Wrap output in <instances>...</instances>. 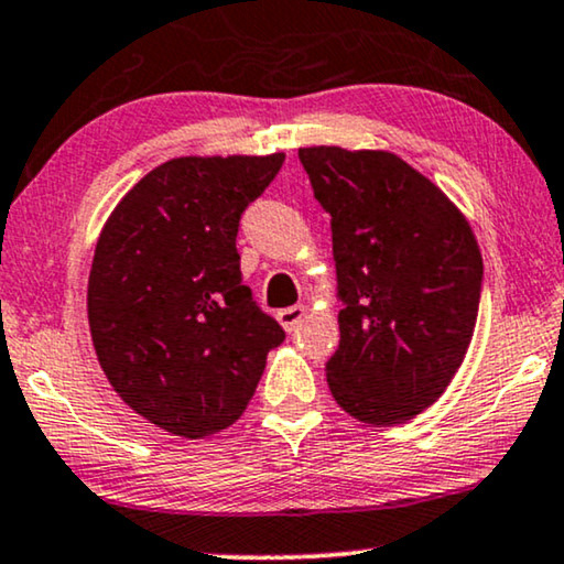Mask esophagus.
<instances>
[{"instance_id": "obj_1", "label": "esophagus", "mask_w": 564, "mask_h": 564, "mask_svg": "<svg viewBox=\"0 0 564 564\" xmlns=\"http://www.w3.org/2000/svg\"><path fill=\"white\" fill-rule=\"evenodd\" d=\"M304 314H306V310L302 304H296V306H286V310H281L275 314L278 317V322H281L283 325V329H289V333H294V329L299 327V322L304 319Z\"/></svg>"}]
</instances>
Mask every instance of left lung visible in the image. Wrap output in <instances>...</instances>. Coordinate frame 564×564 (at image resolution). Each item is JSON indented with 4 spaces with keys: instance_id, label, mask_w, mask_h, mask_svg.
<instances>
[{
    "instance_id": "1",
    "label": "left lung",
    "mask_w": 564,
    "mask_h": 564,
    "mask_svg": "<svg viewBox=\"0 0 564 564\" xmlns=\"http://www.w3.org/2000/svg\"><path fill=\"white\" fill-rule=\"evenodd\" d=\"M299 160L333 227L343 310L329 392L364 423H402L444 394L467 356L482 294L477 239L397 154L310 147Z\"/></svg>"
}]
</instances>
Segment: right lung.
I'll return each instance as SVG.
<instances>
[{
	"instance_id": "obj_1",
	"label": "right lung",
	"mask_w": 564,
	"mask_h": 564,
	"mask_svg": "<svg viewBox=\"0 0 564 564\" xmlns=\"http://www.w3.org/2000/svg\"><path fill=\"white\" fill-rule=\"evenodd\" d=\"M286 156H180L110 214L87 286L93 345L120 400L183 438L235 423L286 333L242 283L245 208Z\"/></svg>"
}]
</instances>
